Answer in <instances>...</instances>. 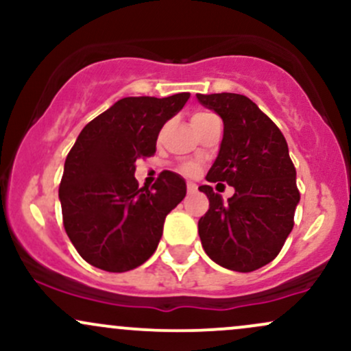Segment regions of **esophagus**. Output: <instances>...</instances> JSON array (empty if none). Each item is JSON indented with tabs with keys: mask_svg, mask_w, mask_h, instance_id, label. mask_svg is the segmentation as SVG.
<instances>
[{
	"mask_svg": "<svg viewBox=\"0 0 351 351\" xmlns=\"http://www.w3.org/2000/svg\"><path fill=\"white\" fill-rule=\"evenodd\" d=\"M186 189H188V193H195L198 188H196L195 183H188L186 184Z\"/></svg>",
	"mask_w": 351,
	"mask_h": 351,
	"instance_id": "34e87169",
	"label": "esophagus"
}]
</instances>
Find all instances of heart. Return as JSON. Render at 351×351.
<instances>
[{"mask_svg": "<svg viewBox=\"0 0 351 351\" xmlns=\"http://www.w3.org/2000/svg\"><path fill=\"white\" fill-rule=\"evenodd\" d=\"M216 115L209 114V112H196L195 115L191 117V123H201V122H206L209 119H215ZM183 171L186 173V175H196L198 173V168L195 167V165H188V167L183 168Z\"/></svg>", "mask_w": 351, "mask_h": 351, "instance_id": "obj_1", "label": "heart"}]
</instances>
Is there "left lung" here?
<instances>
[{
  "instance_id": "1",
  "label": "left lung",
  "mask_w": 351,
  "mask_h": 351,
  "mask_svg": "<svg viewBox=\"0 0 351 351\" xmlns=\"http://www.w3.org/2000/svg\"><path fill=\"white\" fill-rule=\"evenodd\" d=\"M196 97L224 123L206 180L234 188L224 203L209 184L199 186L209 199L198 221L201 244L216 264L252 272L276 259L291 234L300 201L295 167L279 127L251 99L231 92Z\"/></svg>"
}]
</instances>
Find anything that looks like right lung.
<instances>
[{
	"label": "right lung",
	"instance_id": "add662e5",
	"mask_svg": "<svg viewBox=\"0 0 351 351\" xmlns=\"http://www.w3.org/2000/svg\"><path fill=\"white\" fill-rule=\"evenodd\" d=\"M125 97L82 128L64 163L59 186L62 221L84 261L127 272L156 251L165 217L186 195L178 173L162 171L152 189L138 188L135 162L152 156L160 130L188 102Z\"/></svg>",
	"mask_w": 351,
	"mask_h": 351
}]
</instances>
